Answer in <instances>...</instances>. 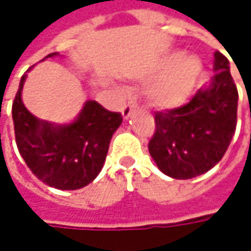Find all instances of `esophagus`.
Here are the masks:
<instances>
[{"mask_svg": "<svg viewBox=\"0 0 251 251\" xmlns=\"http://www.w3.org/2000/svg\"><path fill=\"white\" fill-rule=\"evenodd\" d=\"M136 108H137V105H136L134 102H130V104H127V105L124 107V109H122V115H124V118H125L126 121L132 117V114H133V111H136Z\"/></svg>", "mask_w": 251, "mask_h": 251, "instance_id": "1", "label": "esophagus"}]
</instances>
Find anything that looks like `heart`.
<instances>
[{"label":"heart","mask_w":251,"mask_h":251,"mask_svg":"<svg viewBox=\"0 0 251 251\" xmlns=\"http://www.w3.org/2000/svg\"><path fill=\"white\" fill-rule=\"evenodd\" d=\"M203 75V61L195 54L171 51L162 55L152 68L155 79L147 90L149 102L162 111L182 108L193 97Z\"/></svg>","instance_id":"1"}]
</instances>
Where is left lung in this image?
Wrapping results in <instances>:
<instances>
[{
  "mask_svg": "<svg viewBox=\"0 0 251 251\" xmlns=\"http://www.w3.org/2000/svg\"><path fill=\"white\" fill-rule=\"evenodd\" d=\"M214 76L182 108L157 112L149 151L162 174L192 179L214 168L236 130L238 89L226 56L214 52Z\"/></svg>",
  "mask_w": 251,
  "mask_h": 251,
  "instance_id": "obj_1",
  "label": "left lung"
}]
</instances>
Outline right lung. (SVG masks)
<instances>
[{
    "instance_id": "add662e5",
    "label": "right lung",
    "mask_w": 251,
    "mask_h": 251,
    "mask_svg": "<svg viewBox=\"0 0 251 251\" xmlns=\"http://www.w3.org/2000/svg\"><path fill=\"white\" fill-rule=\"evenodd\" d=\"M54 56L59 54H48L44 59ZM27 72L21 79L12 104L18 150L43 183L59 190L82 189L101 172L111 137L122 125V115L105 109L94 100H87L77 117L68 124L34 117L22 101Z\"/></svg>"
}]
</instances>
